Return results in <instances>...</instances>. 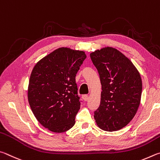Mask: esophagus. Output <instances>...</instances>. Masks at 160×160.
Here are the masks:
<instances>
[{
  "label": "esophagus",
  "mask_w": 160,
  "mask_h": 160,
  "mask_svg": "<svg viewBox=\"0 0 160 160\" xmlns=\"http://www.w3.org/2000/svg\"><path fill=\"white\" fill-rule=\"evenodd\" d=\"M82 99L84 100V101H87L88 99V95H83Z\"/></svg>",
  "instance_id": "1"
}]
</instances>
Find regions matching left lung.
I'll use <instances>...</instances> for the list:
<instances>
[{"label": "left lung", "mask_w": 160, "mask_h": 160, "mask_svg": "<svg viewBox=\"0 0 160 160\" xmlns=\"http://www.w3.org/2000/svg\"><path fill=\"white\" fill-rule=\"evenodd\" d=\"M102 85L99 108L94 112L102 130L118 131L126 127L138 110L142 93L139 72L124 55L107 47L90 54Z\"/></svg>", "instance_id": "left-lung-1"}]
</instances>
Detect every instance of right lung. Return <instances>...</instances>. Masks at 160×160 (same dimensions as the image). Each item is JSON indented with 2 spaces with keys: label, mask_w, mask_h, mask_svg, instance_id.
Instances as JSON below:
<instances>
[{
  "label": "right lung",
  "mask_w": 160,
  "mask_h": 160,
  "mask_svg": "<svg viewBox=\"0 0 160 160\" xmlns=\"http://www.w3.org/2000/svg\"><path fill=\"white\" fill-rule=\"evenodd\" d=\"M86 58L83 51L60 48L33 67L28 100L39 123L52 132H64L75 124L82 102L75 77Z\"/></svg>",
  "instance_id": "1"
}]
</instances>
